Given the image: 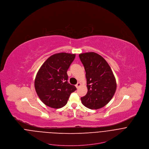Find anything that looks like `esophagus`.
<instances>
[{"label": "esophagus", "mask_w": 149, "mask_h": 149, "mask_svg": "<svg viewBox=\"0 0 149 149\" xmlns=\"http://www.w3.org/2000/svg\"><path fill=\"white\" fill-rule=\"evenodd\" d=\"M81 85V84L80 83H78L76 85V88H79V86H80Z\"/></svg>", "instance_id": "obj_1"}]
</instances>
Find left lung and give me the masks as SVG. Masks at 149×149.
Listing matches in <instances>:
<instances>
[{
  "label": "left lung",
  "instance_id": "obj_1",
  "mask_svg": "<svg viewBox=\"0 0 149 149\" xmlns=\"http://www.w3.org/2000/svg\"><path fill=\"white\" fill-rule=\"evenodd\" d=\"M85 69L88 92L81 97L84 106L97 109L105 106L113 97L116 82L113 73L105 59L100 55L88 52L79 54Z\"/></svg>",
  "mask_w": 149,
  "mask_h": 149
}]
</instances>
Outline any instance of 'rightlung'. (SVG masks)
Listing matches in <instances>:
<instances>
[{"label": "right lung", "instance_id": "1", "mask_svg": "<svg viewBox=\"0 0 149 149\" xmlns=\"http://www.w3.org/2000/svg\"><path fill=\"white\" fill-rule=\"evenodd\" d=\"M75 54L59 53L49 57L36 75L34 86L43 103L53 108L65 106L70 94L77 89L68 82L67 70Z\"/></svg>", "mask_w": 149, "mask_h": 149}]
</instances>
